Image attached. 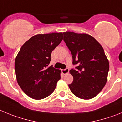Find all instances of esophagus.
Instances as JSON below:
<instances>
[{
	"label": "esophagus",
	"mask_w": 122,
	"mask_h": 122,
	"mask_svg": "<svg viewBox=\"0 0 122 122\" xmlns=\"http://www.w3.org/2000/svg\"><path fill=\"white\" fill-rule=\"evenodd\" d=\"M69 72V68H66L65 69H62L61 70V72H62L63 74H66V73H68Z\"/></svg>",
	"instance_id": "34e87169"
}]
</instances>
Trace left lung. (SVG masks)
I'll list each match as a JSON object with an SVG mask.
<instances>
[{
	"mask_svg": "<svg viewBox=\"0 0 122 122\" xmlns=\"http://www.w3.org/2000/svg\"><path fill=\"white\" fill-rule=\"evenodd\" d=\"M64 41L72 55L70 70L73 77L69 84L71 92L81 99L94 98L103 89L107 81L109 62L99 42L84 33H63Z\"/></svg>",
	"mask_w": 122,
	"mask_h": 122,
	"instance_id": "8db88e82",
	"label": "left lung"
}]
</instances>
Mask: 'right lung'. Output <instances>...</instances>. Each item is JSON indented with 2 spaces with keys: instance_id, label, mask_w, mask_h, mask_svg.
<instances>
[{
  "instance_id": "right-lung-1",
  "label": "right lung",
  "mask_w": 122,
  "mask_h": 122,
  "mask_svg": "<svg viewBox=\"0 0 122 122\" xmlns=\"http://www.w3.org/2000/svg\"><path fill=\"white\" fill-rule=\"evenodd\" d=\"M62 33L36 35L20 48L15 60L17 83L24 92L35 100L53 93L61 71L49 66L51 53L62 40Z\"/></svg>"
}]
</instances>
